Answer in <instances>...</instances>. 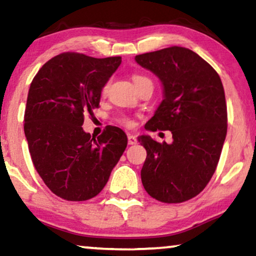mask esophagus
<instances>
[{
  "mask_svg": "<svg viewBox=\"0 0 256 256\" xmlns=\"http://www.w3.org/2000/svg\"><path fill=\"white\" fill-rule=\"evenodd\" d=\"M136 142H138V140H136V136L129 134V135H128V144H129V146L136 144Z\"/></svg>",
  "mask_w": 256,
  "mask_h": 256,
  "instance_id": "1",
  "label": "esophagus"
}]
</instances>
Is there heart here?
<instances>
[{"label":"heart","mask_w":256,"mask_h":256,"mask_svg":"<svg viewBox=\"0 0 256 256\" xmlns=\"http://www.w3.org/2000/svg\"><path fill=\"white\" fill-rule=\"evenodd\" d=\"M132 82H134V85L138 87V86L141 85V84L146 82H150V80L148 78H146V76H143L136 74V76H132ZM106 90H107V85L104 87V92H106ZM118 121H120L122 124L127 126V127H132V121L127 116H122Z\"/></svg>","instance_id":"heart-1"}]
</instances>
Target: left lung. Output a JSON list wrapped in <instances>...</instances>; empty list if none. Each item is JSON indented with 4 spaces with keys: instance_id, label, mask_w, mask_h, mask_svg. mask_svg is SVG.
Masks as SVG:
<instances>
[{
    "instance_id": "1",
    "label": "left lung",
    "mask_w": 256,
    "mask_h": 256,
    "mask_svg": "<svg viewBox=\"0 0 256 256\" xmlns=\"http://www.w3.org/2000/svg\"><path fill=\"white\" fill-rule=\"evenodd\" d=\"M135 62L152 72L163 87V100L146 129L172 134L170 144L149 135L138 138L146 150L142 184L160 202L188 200L211 180L225 142L227 107L222 82L208 62L185 48L138 54Z\"/></svg>"
}]
</instances>
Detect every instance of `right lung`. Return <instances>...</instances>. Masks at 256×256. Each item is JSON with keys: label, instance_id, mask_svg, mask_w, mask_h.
Listing matches in <instances>:
<instances>
[{"label": "right lung", "instance_id": "1", "mask_svg": "<svg viewBox=\"0 0 256 256\" xmlns=\"http://www.w3.org/2000/svg\"><path fill=\"white\" fill-rule=\"evenodd\" d=\"M120 64L121 57L66 52L45 62L30 85L24 134L31 160L45 185L66 200L96 197L127 146L120 128L108 127L98 138L82 128Z\"/></svg>", "mask_w": 256, "mask_h": 256}]
</instances>
